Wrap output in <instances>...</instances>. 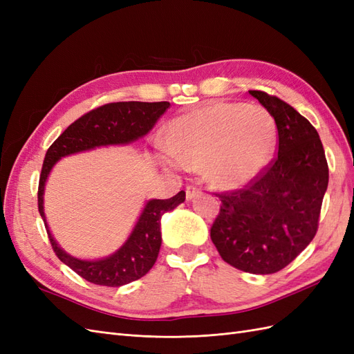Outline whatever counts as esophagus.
<instances>
[{
  "label": "esophagus",
  "mask_w": 354,
  "mask_h": 354,
  "mask_svg": "<svg viewBox=\"0 0 354 354\" xmlns=\"http://www.w3.org/2000/svg\"><path fill=\"white\" fill-rule=\"evenodd\" d=\"M198 195H201V189L198 187V186H187L186 187V198L190 201V199H194L195 196H198Z\"/></svg>",
  "instance_id": "34e87169"
}]
</instances>
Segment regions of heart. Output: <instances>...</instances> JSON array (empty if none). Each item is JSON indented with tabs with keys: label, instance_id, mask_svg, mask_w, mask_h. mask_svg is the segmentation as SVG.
<instances>
[{
	"label": "heart",
	"instance_id": "b5f03b06",
	"mask_svg": "<svg viewBox=\"0 0 354 354\" xmlns=\"http://www.w3.org/2000/svg\"><path fill=\"white\" fill-rule=\"evenodd\" d=\"M167 142L165 165L203 168L212 186L227 190L250 183L270 162L276 125L257 106L216 102L171 121Z\"/></svg>",
	"mask_w": 354,
	"mask_h": 354
}]
</instances>
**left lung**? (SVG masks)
<instances>
[{"instance_id":"1","label":"left lung","mask_w":354,"mask_h":354,"mask_svg":"<svg viewBox=\"0 0 354 354\" xmlns=\"http://www.w3.org/2000/svg\"><path fill=\"white\" fill-rule=\"evenodd\" d=\"M250 94L274 118L277 156L243 189L217 194L211 239L227 264L272 274L313 241L329 171L316 128L303 115L276 95Z\"/></svg>"}]
</instances>
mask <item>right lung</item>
<instances>
[{"label": "right lung", "mask_w": 354, "mask_h": 354, "mask_svg": "<svg viewBox=\"0 0 354 354\" xmlns=\"http://www.w3.org/2000/svg\"><path fill=\"white\" fill-rule=\"evenodd\" d=\"M169 108L168 102H118L103 104L71 124L46 153L38 186V209L50 243L62 263L85 281L103 286H122L140 279L152 269L160 248V217L185 202L183 190L169 199L147 201L130 236L120 250L100 260H80L63 251L48 230L44 214V186L59 159L94 147L128 145L146 136Z\"/></svg>", "instance_id": "1"}]
</instances>
